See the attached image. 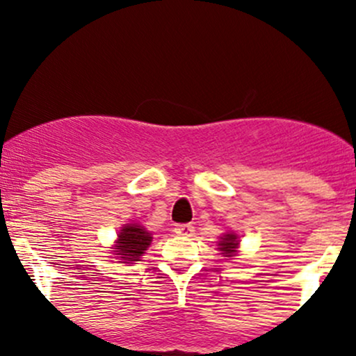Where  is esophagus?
<instances>
[{
	"label": "esophagus",
	"mask_w": 356,
	"mask_h": 356,
	"mask_svg": "<svg viewBox=\"0 0 356 356\" xmlns=\"http://www.w3.org/2000/svg\"><path fill=\"white\" fill-rule=\"evenodd\" d=\"M175 234L179 236H184V238H189V236L195 234V227H193V224H179L175 225Z\"/></svg>",
	"instance_id": "esophagus-1"
}]
</instances>
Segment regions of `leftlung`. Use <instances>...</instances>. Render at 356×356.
Masks as SVG:
<instances>
[{
    "mask_svg": "<svg viewBox=\"0 0 356 356\" xmlns=\"http://www.w3.org/2000/svg\"><path fill=\"white\" fill-rule=\"evenodd\" d=\"M218 246H220V251H224L225 257H231L236 251V246H238V236L232 234V232L231 234H225L222 241L218 243Z\"/></svg>",
    "mask_w": 356,
    "mask_h": 356,
    "instance_id": "8db88e82",
    "label": "left lung"
}]
</instances>
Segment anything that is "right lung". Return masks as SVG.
Here are the masks:
<instances>
[{
  "label": "right lung",
  "mask_w": 356,
  "mask_h": 356,
  "mask_svg": "<svg viewBox=\"0 0 356 356\" xmlns=\"http://www.w3.org/2000/svg\"><path fill=\"white\" fill-rule=\"evenodd\" d=\"M149 243H152V234L148 231H145L141 225L129 224L118 234V243L113 250L120 260H125V264H131V261H139Z\"/></svg>",
  "instance_id": "add662e5"
}]
</instances>
